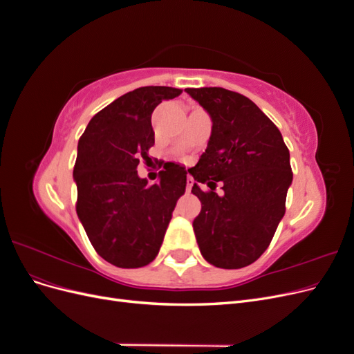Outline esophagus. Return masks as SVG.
<instances>
[{"label": "esophagus", "mask_w": 354, "mask_h": 354, "mask_svg": "<svg viewBox=\"0 0 354 354\" xmlns=\"http://www.w3.org/2000/svg\"><path fill=\"white\" fill-rule=\"evenodd\" d=\"M194 183H195L194 178H192V177L189 176V177H187V192L192 190V186H194Z\"/></svg>", "instance_id": "34e87169"}]
</instances>
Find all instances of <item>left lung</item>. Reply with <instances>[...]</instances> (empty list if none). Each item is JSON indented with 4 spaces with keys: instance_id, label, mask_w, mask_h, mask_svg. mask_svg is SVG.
<instances>
[{
    "instance_id": "8db88e82",
    "label": "left lung",
    "mask_w": 354,
    "mask_h": 354,
    "mask_svg": "<svg viewBox=\"0 0 354 354\" xmlns=\"http://www.w3.org/2000/svg\"><path fill=\"white\" fill-rule=\"evenodd\" d=\"M186 93L212 121L205 152L189 169L192 194L202 203L194 220L196 242L209 264L241 269L260 259L283 217L292 183L289 151L277 127L245 95L221 87Z\"/></svg>"
}]
</instances>
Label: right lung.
I'll use <instances>...</instances> for the list:
<instances>
[{"label":"right lung","instance_id":"add662e5","mask_svg":"<svg viewBox=\"0 0 354 354\" xmlns=\"http://www.w3.org/2000/svg\"><path fill=\"white\" fill-rule=\"evenodd\" d=\"M181 90L140 87L95 113L78 142L73 180L77 214L97 254L121 269L155 260L176 203L185 195L187 169L164 164L159 181L147 185L137 174L155 145L152 112Z\"/></svg>","mask_w":354,"mask_h":354}]
</instances>
